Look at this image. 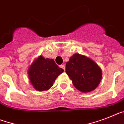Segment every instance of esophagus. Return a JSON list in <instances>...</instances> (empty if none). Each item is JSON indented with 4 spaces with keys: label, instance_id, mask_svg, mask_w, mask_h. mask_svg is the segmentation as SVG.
Here are the masks:
<instances>
[{
    "label": "esophagus",
    "instance_id": "34e87169",
    "mask_svg": "<svg viewBox=\"0 0 124 124\" xmlns=\"http://www.w3.org/2000/svg\"><path fill=\"white\" fill-rule=\"evenodd\" d=\"M60 68H62V69H63V70H65V65H60Z\"/></svg>",
    "mask_w": 124,
    "mask_h": 124
}]
</instances>
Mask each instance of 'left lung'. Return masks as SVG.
I'll use <instances>...</instances> for the list:
<instances>
[{"instance_id": "1", "label": "left lung", "mask_w": 124, "mask_h": 124, "mask_svg": "<svg viewBox=\"0 0 124 124\" xmlns=\"http://www.w3.org/2000/svg\"><path fill=\"white\" fill-rule=\"evenodd\" d=\"M65 72L75 88L83 93L95 89L102 78L101 69L93 60L78 54L66 63Z\"/></svg>"}]
</instances>
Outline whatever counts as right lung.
Returning a JSON list of instances; mask_svg holds the SVG:
<instances>
[{"label": "right lung", "instance_id": "obj_1", "mask_svg": "<svg viewBox=\"0 0 124 124\" xmlns=\"http://www.w3.org/2000/svg\"><path fill=\"white\" fill-rule=\"evenodd\" d=\"M64 72L53 59L39 56L29 68L28 76L34 88L39 91L48 90L59 75Z\"/></svg>", "mask_w": 124, "mask_h": 124}]
</instances>
